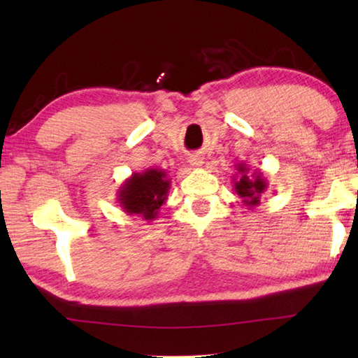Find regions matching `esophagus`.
Masks as SVG:
<instances>
[{"label": "esophagus", "instance_id": "1", "mask_svg": "<svg viewBox=\"0 0 358 358\" xmlns=\"http://www.w3.org/2000/svg\"><path fill=\"white\" fill-rule=\"evenodd\" d=\"M187 162H189V166L194 169H201L203 166V157H201L199 155H191L187 157Z\"/></svg>", "mask_w": 358, "mask_h": 358}]
</instances>
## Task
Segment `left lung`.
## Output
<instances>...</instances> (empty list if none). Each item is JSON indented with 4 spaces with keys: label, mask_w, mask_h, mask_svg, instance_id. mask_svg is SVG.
Listing matches in <instances>:
<instances>
[{
    "label": "left lung",
    "mask_w": 358,
    "mask_h": 358,
    "mask_svg": "<svg viewBox=\"0 0 358 358\" xmlns=\"http://www.w3.org/2000/svg\"><path fill=\"white\" fill-rule=\"evenodd\" d=\"M235 171H237V173L232 178L235 192L238 194L241 202L248 208H256L260 203V196L268 187L264 172L257 169V171L250 173L251 169L248 167V164H243V162L235 166Z\"/></svg>",
    "instance_id": "left-lung-1"
}]
</instances>
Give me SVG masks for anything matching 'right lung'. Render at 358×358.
Instances as JSON below:
<instances>
[{
	"label": "right lung",
	"instance_id": "1",
	"mask_svg": "<svg viewBox=\"0 0 358 358\" xmlns=\"http://www.w3.org/2000/svg\"><path fill=\"white\" fill-rule=\"evenodd\" d=\"M171 180L164 169L150 167L134 172L123 181L117 191L121 210L131 216H141L143 221H155L162 205L167 202Z\"/></svg>",
	"mask_w": 358,
	"mask_h": 358
}]
</instances>
